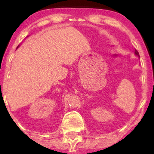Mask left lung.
<instances>
[{
	"mask_svg": "<svg viewBox=\"0 0 154 154\" xmlns=\"http://www.w3.org/2000/svg\"><path fill=\"white\" fill-rule=\"evenodd\" d=\"M135 54H136L137 55L138 57H140V55H139V52H137V50H136V51H135Z\"/></svg>",
	"mask_w": 154,
	"mask_h": 154,
	"instance_id": "1",
	"label": "left lung"
}]
</instances>
